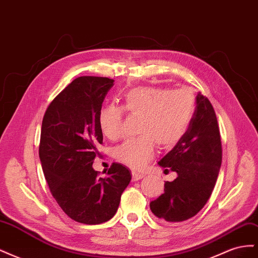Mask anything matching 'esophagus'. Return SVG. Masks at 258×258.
Wrapping results in <instances>:
<instances>
[{
    "mask_svg": "<svg viewBox=\"0 0 258 258\" xmlns=\"http://www.w3.org/2000/svg\"><path fill=\"white\" fill-rule=\"evenodd\" d=\"M132 181H139V179H141L144 174L143 173H140V172H137V171H132Z\"/></svg>",
    "mask_w": 258,
    "mask_h": 258,
    "instance_id": "obj_1",
    "label": "esophagus"
}]
</instances>
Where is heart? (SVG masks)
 <instances>
[{"mask_svg": "<svg viewBox=\"0 0 258 258\" xmlns=\"http://www.w3.org/2000/svg\"><path fill=\"white\" fill-rule=\"evenodd\" d=\"M123 108L142 116L140 138L130 139L115 148V158L131 169H142L155 152V144L161 148L175 146L188 129L195 112V98L187 89L171 90L160 87H138L123 97ZM107 104L99 113L103 135L111 140L119 138L124 111Z\"/></svg>", "mask_w": 258, "mask_h": 258, "instance_id": "1", "label": "heart"}]
</instances>
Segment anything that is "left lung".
<instances>
[{
    "label": "left lung",
    "mask_w": 258,
    "mask_h": 258,
    "mask_svg": "<svg viewBox=\"0 0 258 258\" xmlns=\"http://www.w3.org/2000/svg\"><path fill=\"white\" fill-rule=\"evenodd\" d=\"M196 103L186 134L158 162L177 173L174 181L165 183L161 196L150 204L154 215L169 223L188 220L205 207L222 165L221 135L214 108L200 92Z\"/></svg>",
    "instance_id": "8db88e82"
}]
</instances>
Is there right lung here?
Instances as JSON below:
<instances>
[{
    "mask_svg": "<svg viewBox=\"0 0 258 258\" xmlns=\"http://www.w3.org/2000/svg\"><path fill=\"white\" fill-rule=\"evenodd\" d=\"M113 83L107 77H77L51 101L42 122L38 154L50 192L63 212L82 224L110 221L131 181L121 163L114 162L105 177L92 168L97 145L103 142L99 113Z\"/></svg>",
    "mask_w": 258,
    "mask_h": 258,
    "instance_id": "1",
    "label": "right lung"
}]
</instances>
